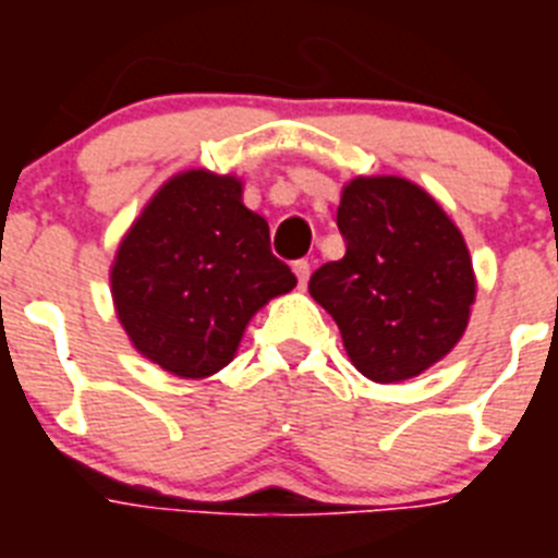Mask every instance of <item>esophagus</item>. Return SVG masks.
Instances as JSON below:
<instances>
[{
	"label": "esophagus",
	"instance_id": "34e87169",
	"mask_svg": "<svg viewBox=\"0 0 558 558\" xmlns=\"http://www.w3.org/2000/svg\"><path fill=\"white\" fill-rule=\"evenodd\" d=\"M293 274L295 279H299V288H307V279H310V263L307 259H299V263H293Z\"/></svg>",
	"mask_w": 558,
	"mask_h": 558
}]
</instances>
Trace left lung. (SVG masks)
Returning a JSON list of instances; mask_svg holds the SVG:
<instances>
[{"instance_id":"8db88e82","label":"left lung","mask_w":558,"mask_h":558,"mask_svg":"<svg viewBox=\"0 0 558 558\" xmlns=\"http://www.w3.org/2000/svg\"><path fill=\"white\" fill-rule=\"evenodd\" d=\"M347 254L310 279L352 366L374 383L418 377L466 332L477 282L463 234L430 192L357 175L340 192Z\"/></svg>"}]
</instances>
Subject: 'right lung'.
Listing matches in <instances>:
<instances>
[{
	"instance_id": "right-lung-1",
	"label": "right lung",
	"mask_w": 558,
	"mask_h": 558,
	"mask_svg": "<svg viewBox=\"0 0 558 558\" xmlns=\"http://www.w3.org/2000/svg\"><path fill=\"white\" fill-rule=\"evenodd\" d=\"M293 288L270 254L268 223L243 204V181L201 167L156 190L111 263L128 340L181 379L229 366L251 318Z\"/></svg>"
}]
</instances>
